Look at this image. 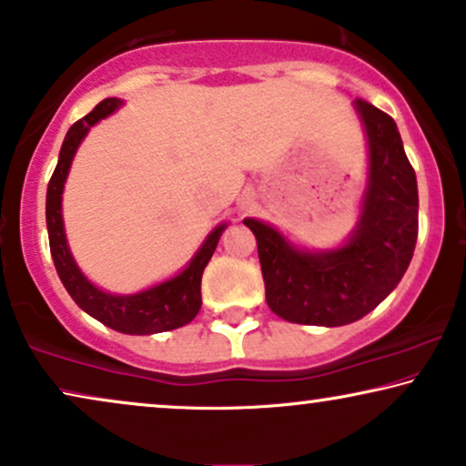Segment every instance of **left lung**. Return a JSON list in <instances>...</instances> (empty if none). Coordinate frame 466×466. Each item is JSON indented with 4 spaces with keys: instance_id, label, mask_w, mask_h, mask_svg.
Segmentation results:
<instances>
[{
    "instance_id": "1",
    "label": "left lung",
    "mask_w": 466,
    "mask_h": 466,
    "mask_svg": "<svg viewBox=\"0 0 466 466\" xmlns=\"http://www.w3.org/2000/svg\"><path fill=\"white\" fill-rule=\"evenodd\" d=\"M356 110L370 142V181L359 227L341 248H294L268 224L244 220L257 238L269 309L294 324L343 326L365 318L398 287L415 252L417 177L398 125L363 99Z\"/></svg>"
}]
</instances>
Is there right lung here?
<instances>
[{"instance_id": "add662e5", "label": "right lung", "mask_w": 466, "mask_h": 466, "mask_svg": "<svg viewBox=\"0 0 466 466\" xmlns=\"http://www.w3.org/2000/svg\"><path fill=\"white\" fill-rule=\"evenodd\" d=\"M120 99H103L95 110L79 118L77 123L68 129V134L62 142L60 157L57 166L51 175L47 186V231H49V248L54 257V266L57 269L62 285L77 302L79 309L93 315L101 324L110 326L112 330L125 332V335H153V332L175 330L179 326H186L197 318L200 309V279H203V269L214 255L218 239L224 231L227 224L211 231L205 244L200 246L189 266L183 269L179 277L166 280V283L151 287V289L140 291L134 296H112L95 287L88 279L79 272L77 263L73 261L71 250L66 246L65 238V224H62V189L71 168L73 155L77 151L79 142L88 134L96 120L106 118L116 107H120Z\"/></svg>"}]
</instances>
